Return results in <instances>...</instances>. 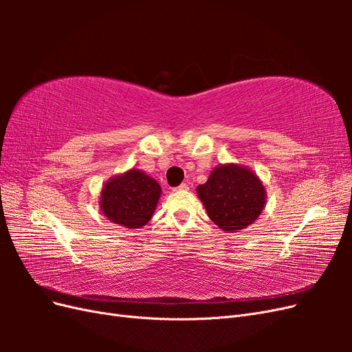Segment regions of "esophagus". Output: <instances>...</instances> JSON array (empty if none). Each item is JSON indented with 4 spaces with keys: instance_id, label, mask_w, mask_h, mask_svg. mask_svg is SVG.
Returning a JSON list of instances; mask_svg holds the SVG:
<instances>
[{
    "instance_id": "esophagus-1",
    "label": "esophagus",
    "mask_w": 352,
    "mask_h": 352,
    "mask_svg": "<svg viewBox=\"0 0 352 352\" xmlns=\"http://www.w3.org/2000/svg\"><path fill=\"white\" fill-rule=\"evenodd\" d=\"M188 189H189V186L186 184H182V185H179L177 188H175V190H188Z\"/></svg>"
}]
</instances>
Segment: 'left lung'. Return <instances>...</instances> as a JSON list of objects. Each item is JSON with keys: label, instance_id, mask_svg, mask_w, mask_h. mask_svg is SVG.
Wrapping results in <instances>:
<instances>
[{"label": "left lung", "instance_id": "left-lung-1", "mask_svg": "<svg viewBox=\"0 0 352 352\" xmlns=\"http://www.w3.org/2000/svg\"><path fill=\"white\" fill-rule=\"evenodd\" d=\"M197 194L208 217L226 233L252 225L267 199L261 179L250 167L235 163L212 168L207 182L197 188Z\"/></svg>", "mask_w": 352, "mask_h": 352}]
</instances>
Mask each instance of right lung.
Here are the masks:
<instances>
[{"label":"right lung","mask_w":352,"mask_h":352,"mask_svg":"<svg viewBox=\"0 0 352 352\" xmlns=\"http://www.w3.org/2000/svg\"><path fill=\"white\" fill-rule=\"evenodd\" d=\"M162 195L155 179L140 168L110 177L100 195V208L110 221L126 229H141L151 220Z\"/></svg>","instance_id":"add662e5"}]
</instances>
